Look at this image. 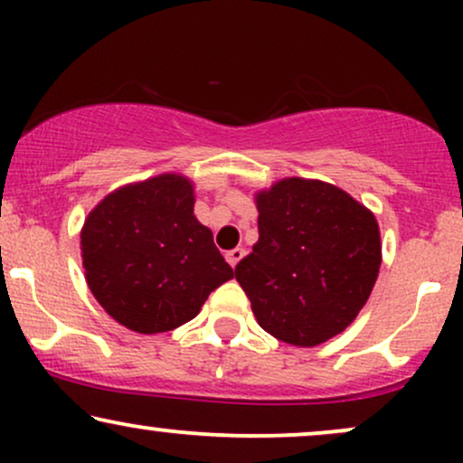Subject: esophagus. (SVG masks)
Instances as JSON below:
<instances>
[{"label":"esophagus","mask_w":463,"mask_h":463,"mask_svg":"<svg viewBox=\"0 0 463 463\" xmlns=\"http://www.w3.org/2000/svg\"><path fill=\"white\" fill-rule=\"evenodd\" d=\"M246 257V250L243 248H235V250H231V252H226V261L232 265V268H235V265L241 261V259Z\"/></svg>","instance_id":"obj_1"}]
</instances>
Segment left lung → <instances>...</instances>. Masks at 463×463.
Here are the masks:
<instances>
[{"instance_id":"obj_1","label":"left lung","mask_w":463,"mask_h":463,"mask_svg":"<svg viewBox=\"0 0 463 463\" xmlns=\"http://www.w3.org/2000/svg\"><path fill=\"white\" fill-rule=\"evenodd\" d=\"M257 209L259 241L235 268L257 322L305 348L342 333L379 276L374 215L346 191L302 178L261 191Z\"/></svg>"}]
</instances>
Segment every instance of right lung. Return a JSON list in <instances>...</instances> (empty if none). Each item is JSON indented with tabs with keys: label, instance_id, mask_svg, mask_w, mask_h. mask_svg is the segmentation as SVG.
Listing matches in <instances>:
<instances>
[{
	"label": "right lung",
	"instance_id": "1",
	"mask_svg": "<svg viewBox=\"0 0 463 463\" xmlns=\"http://www.w3.org/2000/svg\"><path fill=\"white\" fill-rule=\"evenodd\" d=\"M80 246L89 289L137 333L194 320L211 291L232 279L213 232L195 220L194 187L176 174L106 195L84 222Z\"/></svg>",
	"mask_w": 463,
	"mask_h": 463
}]
</instances>
